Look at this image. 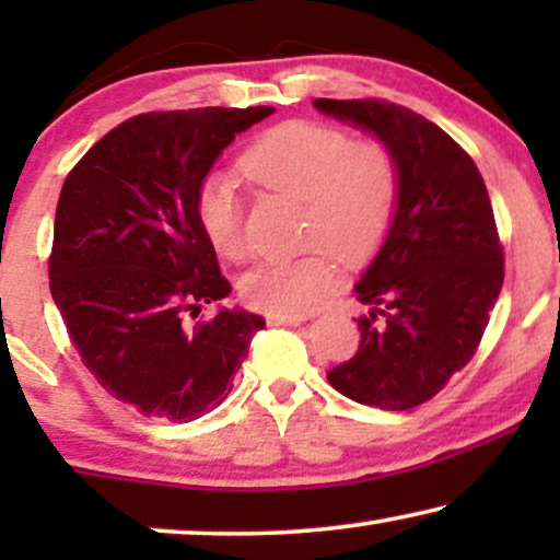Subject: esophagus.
Returning <instances> with one entry per match:
<instances>
[{
  "label": "esophagus",
  "mask_w": 560,
  "mask_h": 560,
  "mask_svg": "<svg viewBox=\"0 0 560 560\" xmlns=\"http://www.w3.org/2000/svg\"><path fill=\"white\" fill-rule=\"evenodd\" d=\"M303 320V316H280V313H270L267 316V324L270 326H301Z\"/></svg>",
  "instance_id": "esophagus-1"
}]
</instances>
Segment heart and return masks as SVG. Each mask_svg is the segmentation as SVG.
I'll return each instance as SVG.
<instances>
[{
    "instance_id": "heart-1",
    "label": "heart",
    "mask_w": 560,
    "mask_h": 560,
    "mask_svg": "<svg viewBox=\"0 0 560 560\" xmlns=\"http://www.w3.org/2000/svg\"><path fill=\"white\" fill-rule=\"evenodd\" d=\"M240 171L259 188L301 198L303 236L331 249L341 262H364L385 240L397 206V167L377 142H351L341 129L313 121H282L240 158ZM196 217L221 257L247 252L242 201L224 178H209L196 194ZM334 285L324 252L259 265L244 280V298L280 316H305Z\"/></svg>"
}]
</instances>
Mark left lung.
<instances>
[{"mask_svg":"<svg viewBox=\"0 0 560 560\" xmlns=\"http://www.w3.org/2000/svg\"><path fill=\"white\" fill-rule=\"evenodd\" d=\"M326 117L377 137L397 167L385 242L354 285L357 354L326 374L334 389L380 410L431 400L466 366L500 298L504 255L474 160L433 121L377 98H316Z\"/></svg>","mask_w":560,"mask_h":560,"instance_id":"8db88e82","label":"left lung"}]
</instances>
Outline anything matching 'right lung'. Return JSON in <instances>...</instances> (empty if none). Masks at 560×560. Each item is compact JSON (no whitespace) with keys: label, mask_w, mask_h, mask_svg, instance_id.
I'll list each match as a JSON object with an SVG mask.
<instances>
[{"label":"right lung","mask_w":560,"mask_h":560,"mask_svg":"<svg viewBox=\"0 0 560 560\" xmlns=\"http://www.w3.org/2000/svg\"><path fill=\"white\" fill-rule=\"evenodd\" d=\"M272 106L152 112L104 135L60 190L50 293L98 385L142 416L188 423L224 402L265 318L203 303L232 293L196 194Z\"/></svg>","instance_id":"add662e5"}]
</instances>
